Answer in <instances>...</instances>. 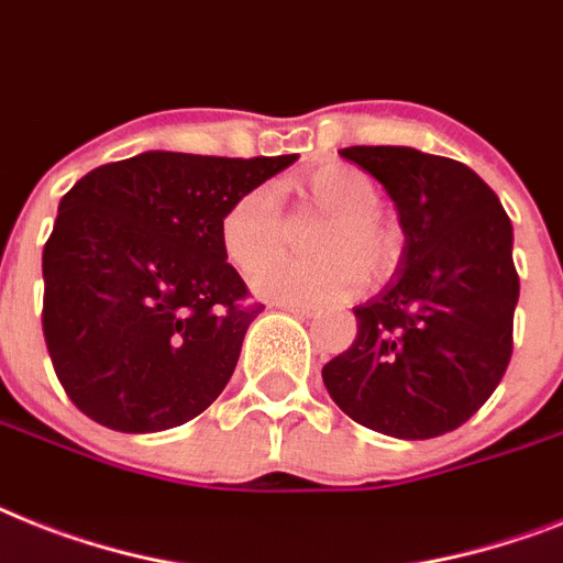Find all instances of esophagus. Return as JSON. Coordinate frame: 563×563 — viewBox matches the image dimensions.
I'll return each instance as SVG.
<instances>
[{
  "label": "esophagus",
  "mask_w": 563,
  "mask_h": 563,
  "mask_svg": "<svg viewBox=\"0 0 563 563\" xmlns=\"http://www.w3.org/2000/svg\"><path fill=\"white\" fill-rule=\"evenodd\" d=\"M277 309L297 314V318H314V314H318V309L309 303H277Z\"/></svg>",
  "instance_id": "obj_1"
}]
</instances>
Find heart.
<instances>
[{"label":"heart","mask_w":563,"mask_h":563,"mask_svg":"<svg viewBox=\"0 0 563 563\" xmlns=\"http://www.w3.org/2000/svg\"><path fill=\"white\" fill-rule=\"evenodd\" d=\"M306 205L329 219L318 240L321 263L274 260L286 245L280 199L268 185L245 190L219 222V242L240 272L254 277V289L280 303H329L361 289L367 277H382L399 260V236L378 213V190L367 176L344 164H327L300 181Z\"/></svg>","instance_id":"b5f03b06"}]
</instances>
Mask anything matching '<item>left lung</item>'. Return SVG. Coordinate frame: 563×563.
I'll return each mask as SVG.
<instances>
[{
	"label": "left lung",
	"mask_w": 563,
	"mask_h": 563,
	"mask_svg": "<svg viewBox=\"0 0 563 563\" xmlns=\"http://www.w3.org/2000/svg\"><path fill=\"white\" fill-rule=\"evenodd\" d=\"M399 210L396 274L355 306L358 335L323 367L350 419L396 440H431L468 422L511 358L520 280L511 222L465 164L413 147H346Z\"/></svg>",
	"instance_id": "left-lung-1"
}]
</instances>
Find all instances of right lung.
Wrapping results in <instances>:
<instances>
[{
    "label": "right lung",
    "instance_id": "obj_1",
    "mask_svg": "<svg viewBox=\"0 0 563 563\" xmlns=\"http://www.w3.org/2000/svg\"><path fill=\"white\" fill-rule=\"evenodd\" d=\"M297 155L141 153L86 173L43 249V335L59 385L121 433L190 422L225 390L263 312L219 222Z\"/></svg>",
    "mask_w": 563,
    "mask_h": 563
}]
</instances>
